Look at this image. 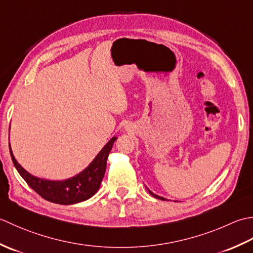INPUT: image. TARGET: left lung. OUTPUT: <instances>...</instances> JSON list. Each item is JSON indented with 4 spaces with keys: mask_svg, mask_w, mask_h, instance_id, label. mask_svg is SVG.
Wrapping results in <instances>:
<instances>
[{
    "mask_svg": "<svg viewBox=\"0 0 253 253\" xmlns=\"http://www.w3.org/2000/svg\"><path fill=\"white\" fill-rule=\"evenodd\" d=\"M148 192H149V193H151V194L153 195V197H154V198H156V199H159V200H163V201L165 200L164 198H162V197H158V195H156V194H154V193H153L152 191H149V190H148Z\"/></svg>",
    "mask_w": 253,
    "mask_h": 253,
    "instance_id": "left-lung-1",
    "label": "left lung"
}]
</instances>
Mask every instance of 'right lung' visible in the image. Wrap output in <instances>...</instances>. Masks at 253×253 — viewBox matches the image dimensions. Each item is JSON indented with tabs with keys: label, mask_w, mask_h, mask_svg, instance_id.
Wrapping results in <instances>:
<instances>
[{
	"label": "right lung",
	"mask_w": 253,
	"mask_h": 253,
	"mask_svg": "<svg viewBox=\"0 0 253 253\" xmlns=\"http://www.w3.org/2000/svg\"><path fill=\"white\" fill-rule=\"evenodd\" d=\"M116 140L117 137H112L84 171L63 181H51L33 176L17 163L11 147L9 153L15 168L34 191L49 202L69 205L88 200L98 191L106 172L108 156Z\"/></svg>",
	"instance_id": "add662e5"
}]
</instances>
